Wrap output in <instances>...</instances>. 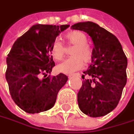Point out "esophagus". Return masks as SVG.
Masks as SVG:
<instances>
[{
    "label": "esophagus",
    "mask_w": 134,
    "mask_h": 134,
    "mask_svg": "<svg viewBox=\"0 0 134 134\" xmlns=\"http://www.w3.org/2000/svg\"><path fill=\"white\" fill-rule=\"evenodd\" d=\"M77 76H80V74H79V73H77ZM71 76H72V75H69V76H68V78H70Z\"/></svg>",
    "instance_id": "obj_1"
}]
</instances>
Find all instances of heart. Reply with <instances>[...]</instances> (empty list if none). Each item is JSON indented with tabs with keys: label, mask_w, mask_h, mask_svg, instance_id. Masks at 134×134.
<instances>
[{
	"label": "heart",
	"mask_w": 134,
	"mask_h": 134,
	"mask_svg": "<svg viewBox=\"0 0 134 134\" xmlns=\"http://www.w3.org/2000/svg\"><path fill=\"white\" fill-rule=\"evenodd\" d=\"M70 46H74L71 50L72 57L58 65V70L63 73L70 74L81 70L85 63H90L93 58V51L87 44V37L80 31L69 33L66 36ZM50 52L56 61H61L66 53V47L58 39L55 40L51 46Z\"/></svg>",
	"instance_id": "1"
}]
</instances>
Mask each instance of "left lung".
<instances>
[{
	"label": "left lung",
	"mask_w": 134,
	"mask_h": 134,
	"mask_svg": "<svg viewBox=\"0 0 134 134\" xmlns=\"http://www.w3.org/2000/svg\"><path fill=\"white\" fill-rule=\"evenodd\" d=\"M71 28L87 33L94 44L92 64L83 72L91 79L82 76L79 107L90 117L103 116L117 107L127 82V57L117 37L96 23L79 22Z\"/></svg>",
	"instance_id": "obj_1"
}]
</instances>
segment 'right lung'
I'll use <instances>...</instances> for the list:
<instances>
[{"mask_svg":"<svg viewBox=\"0 0 134 134\" xmlns=\"http://www.w3.org/2000/svg\"><path fill=\"white\" fill-rule=\"evenodd\" d=\"M69 26L33 25L15 40L7 55L6 79L9 93L15 104L27 113H39L53 107L58 91L67 82L68 78L63 73L46 76L55 66L51 46Z\"/></svg>","mask_w":134,"mask_h":134,"instance_id":"right-lung-1","label":"right lung"}]
</instances>
